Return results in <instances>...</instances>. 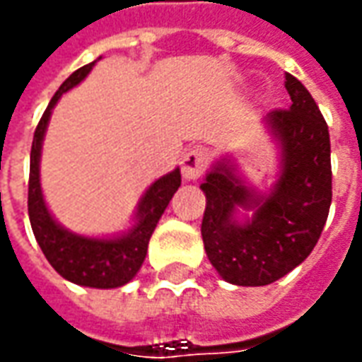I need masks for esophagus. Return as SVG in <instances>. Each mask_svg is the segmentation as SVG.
<instances>
[{"label":"esophagus","instance_id":"1","mask_svg":"<svg viewBox=\"0 0 362 362\" xmlns=\"http://www.w3.org/2000/svg\"><path fill=\"white\" fill-rule=\"evenodd\" d=\"M206 165H209V156L203 148H193L187 151L181 161V173L187 181H195L205 173Z\"/></svg>","mask_w":362,"mask_h":362}]
</instances>
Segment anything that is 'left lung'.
<instances>
[{
  "label": "left lung",
  "mask_w": 362,
  "mask_h": 362,
  "mask_svg": "<svg viewBox=\"0 0 362 362\" xmlns=\"http://www.w3.org/2000/svg\"><path fill=\"white\" fill-rule=\"evenodd\" d=\"M290 108L272 110L266 126L280 146V177L258 193L230 159L206 173L201 234L209 260L234 286H268L300 266L317 244L331 206L329 128L308 88L286 74ZM238 208L252 210L240 223Z\"/></svg>",
  "instance_id": "left-lung-1"
}]
</instances>
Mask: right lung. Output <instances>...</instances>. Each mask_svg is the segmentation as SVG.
Masks as SVG:
<instances>
[{
	"label": "right lung",
	"instance_id": "1",
	"mask_svg": "<svg viewBox=\"0 0 362 362\" xmlns=\"http://www.w3.org/2000/svg\"><path fill=\"white\" fill-rule=\"evenodd\" d=\"M96 62V61H94ZM94 62L84 64L78 71H74L62 82L61 88L54 92V96L45 110L43 118L37 124L31 146V167H29V221L33 228L35 238L43 250L45 258L49 260L54 270L61 274L64 280L86 286L110 290L128 284L146 260L148 244L151 234L156 230L161 214L169 205L171 197L181 185V171L173 169L171 173L159 177L153 185L141 197L136 213V224L128 233L116 238H90L74 234L52 218L49 209L45 205L43 191H41V177H39V161H41V148L49 118L62 94L71 90L84 76L90 72Z\"/></svg>",
	"mask_w": 362,
	"mask_h": 362
}]
</instances>
